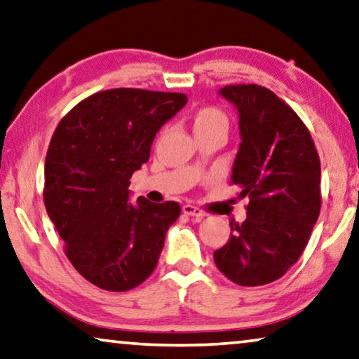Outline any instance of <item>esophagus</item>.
I'll use <instances>...</instances> for the list:
<instances>
[{
  "label": "esophagus",
  "mask_w": 359,
  "mask_h": 359,
  "mask_svg": "<svg viewBox=\"0 0 359 359\" xmlns=\"http://www.w3.org/2000/svg\"><path fill=\"white\" fill-rule=\"evenodd\" d=\"M182 211H184V214H187V216H191V217H196V219H203L206 216L205 211L200 210L198 206H194V205H184Z\"/></svg>",
  "instance_id": "34e87169"
}]
</instances>
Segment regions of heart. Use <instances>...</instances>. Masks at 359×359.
<instances>
[{"instance_id":"1","label":"heart","mask_w":359,"mask_h":359,"mask_svg":"<svg viewBox=\"0 0 359 359\" xmlns=\"http://www.w3.org/2000/svg\"><path fill=\"white\" fill-rule=\"evenodd\" d=\"M229 121L226 112L216 106H203L194 114V128L196 132L210 130H227Z\"/></svg>"}]
</instances>
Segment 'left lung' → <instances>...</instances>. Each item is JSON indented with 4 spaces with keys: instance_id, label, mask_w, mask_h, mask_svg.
<instances>
[{
    "instance_id": "obj_1",
    "label": "left lung",
    "mask_w": 359,
    "mask_h": 359,
    "mask_svg": "<svg viewBox=\"0 0 359 359\" xmlns=\"http://www.w3.org/2000/svg\"><path fill=\"white\" fill-rule=\"evenodd\" d=\"M221 93L237 106L242 133L231 184L250 201L214 263L237 285H266L297 263L318 221L319 154L304 122L269 88L237 83Z\"/></svg>"
}]
</instances>
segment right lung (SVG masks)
<instances>
[{"mask_svg":"<svg viewBox=\"0 0 359 359\" xmlns=\"http://www.w3.org/2000/svg\"><path fill=\"white\" fill-rule=\"evenodd\" d=\"M187 103L184 93L112 88L67 112L45 159L46 212L80 276L109 292L145 282L165 232L180 216L175 201H128L130 177L149 159L154 135Z\"/></svg>","mask_w":359,"mask_h":359,"instance_id":"add662e5","label":"right lung"}]
</instances>
